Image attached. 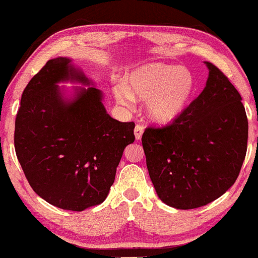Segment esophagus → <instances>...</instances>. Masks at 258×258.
I'll return each instance as SVG.
<instances>
[{"instance_id": "esophagus-1", "label": "esophagus", "mask_w": 258, "mask_h": 258, "mask_svg": "<svg viewBox=\"0 0 258 258\" xmlns=\"http://www.w3.org/2000/svg\"><path fill=\"white\" fill-rule=\"evenodd\" d=\"M143 132H144V128L142 125H140V124H137L136 126H135V137H136V140L137 141H140L141 138H142V135H143Z\"/></svg>"}]
</instances>
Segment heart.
I'll return each instance as SVG.
<instances>
[{"mask_svg": "<svg viewBox=\"0 0 258 258\" xmlns=\"http://www.w3.org/2000/svg\"><path fill=\"white\" fill-rule=\"evenodd\" d=\"M194 91L192 73L178 65L149 64L133 71L125 86L115 91L118 102L129 104L134 99L147 101L152 121L170 123L188 106Z\"/></svg>", "mask_w": 258, "mask_h": 258, "instance_id": "heart-1", "label": "heart"}]
</instances>
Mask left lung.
<instances>
[{
  "mask_svg": "<svg viewBox=\"0 0 258 258\" xmlns=\"http://www.w3.org/2000/svg\"><path fill=\"white\" fill-rule=\"evenodd\" d=\"M204 91L163 128L142 136L147 166L159 199L177 210H193L225 194L247 154L248 118L241 95L225 74L205 61Z\"/></svg>",
  "mask_w": 258,
  "mask_h": 258,
  "instance_id": "left-lung-1",
  "label": "left lung"
}]
</instances>
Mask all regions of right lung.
Returning a JSON list of instances; mask_svg holds the SVG:
<instances>
[{"label": "right lung", "mask_w": 258, "mask_h": 258, "mask_svg": "<svg viewBox=\"0 0 258 258\" xmlns=\"http://www.w3.org/2000/svg\"><path fill=\"white\" fill-rule=\"evenodd\" d=\"M72 60L58 57L30 80L15 122V150L30 186L58 208L81 212L106 200L116 167L134 143V122L114 120L95 87Z\"/></svg>", "instance_id": "add662e5"}]
</instances>
